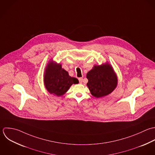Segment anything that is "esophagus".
I'll use <instances>...</instances> for the list:
<instances>
[{"label": "esophagus", "instance_id": "1", "mask_svg": "<svg viewBox=\"0 0 155 155\" xmlns=\"http://www.w3.org/2000/svg\"><path fill=\"white\" fill-rule=\"evenodd\" d=\"M78 80H79L80 83H82V82H83V78H79Z\"/></svg>", "mask_w": 155, "mask_h": 155}]
</instances>
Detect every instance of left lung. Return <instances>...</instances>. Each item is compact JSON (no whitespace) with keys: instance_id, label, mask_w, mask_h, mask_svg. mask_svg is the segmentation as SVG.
<instances>
[{"instance_id":"obj_1","label":"left lung","mask_w":155,"mask_h":155,"mask_svg":"<svg viewBox=\"0 0 155 155\" xmlns=\"http://www.w3.org/2000/svg\"><path fill=\"white\" fill-rule=\"evenodd\" d=\"M87 86L91 94L101 98L111 94L118 84V77L112 65L106 62L101 65H94L86 75Z\"/></svg>"}]
</instances>
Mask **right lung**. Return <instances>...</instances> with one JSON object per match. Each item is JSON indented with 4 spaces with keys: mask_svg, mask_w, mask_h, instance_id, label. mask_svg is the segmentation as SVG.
Wrapping results in <instances>:
<instances>
[{
    "mask_svg": "<svg viewBox=\"0 0 155 155\" xmlns=\"http://www.w3.org/2000/svg\"><path fill=\"white\" fill-rule=\"evenodd\" d=\"M43 81L48 92L58 97L66 94L73 84L79 83L78 79L69 76L61 64L53 60L49 61L46 66Z\"/></svg>",
    "mask_w": 155,
    "mask_h": 155,
    "instance_id": "obj_1",
    "label": "right lung"
}]
</instances>
